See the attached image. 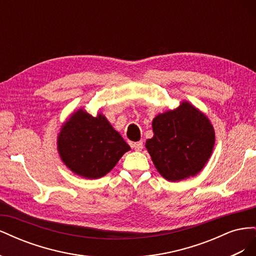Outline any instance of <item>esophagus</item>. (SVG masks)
Segmentation results:
<instances>
[{
	"label": "esophagus",
	"instance_id": "34e87169",
	"mask_svg": "<svg viewBox=\"0 0 256 256\" xmlns=\"http://www.w3.org/2000/svg\"><path fill=\"white\" fill-rule=\"evenodd\" d=\"M132 147H134V148L136 150L140 152V150H142V148H143V142H142V141H138V142L132 143Z\"/></svg>",
	"mask_w": 256,
	"mask_h": 256
}]
</instances>
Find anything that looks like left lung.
Segmentation results:
<instances>
[{
  "instance_id": "1",
  "label": "left lung",
  "mask_w": 256,
  "mask_h": 256,
  "mask_svg": "<svg viewBox=\"0 0 256 256\" xmlns=\"http://www.w3.org/2000/svg\"><path fill=\"white\" fill-rule=\"evenodd\" d=\"M152 131L154 136L145 146L166 180L178 182L196 175L210 157L214 128L206 116L189 102L156 116Z\"/></svg>"
}]
</instances>
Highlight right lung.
I'll return each instance as SVG.
<instances>
[{"instance_id": "right-lung-1", "label": "right lung", "mask_w": 256, "mask_h": 256, "mask_svg": "<svg viewBox=\"0 0 256 256\" xmlns=\"http://www.w3.org/2000/svg\"><path fill=\"white\" fill-rule=\"evenodd\" d=\"M58 144L64 164L74 173L92 180L109 173L130 150L104 115L92 118L83 110L66 122Z\"/></svg>"}]
</instances>
